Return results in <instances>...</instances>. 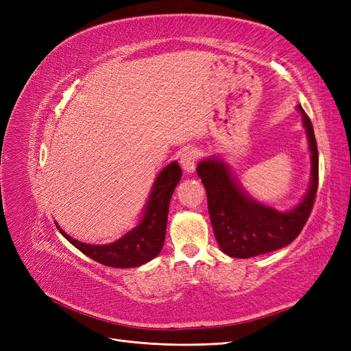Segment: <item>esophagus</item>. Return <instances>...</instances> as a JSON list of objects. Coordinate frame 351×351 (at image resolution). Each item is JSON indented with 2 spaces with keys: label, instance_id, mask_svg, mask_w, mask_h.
<instances>
[{
  "label": "esophagus",
  "instance_id": "34e87169",
  "mask_svg": "<svg viewBox=\"0 0 351 351\" xmlns=\"http://www.w3.org/2000/svg\"><path fill=\"white\" fill-rule=\"evenodd\" d=\"M197 160H198V152L197 150H186L182 154H180V166L184 167V171L191 173L195 171V166H197Z\"/></svg>",
  "mask_w": 351,
  "mask_h": 351
}]
</instances>
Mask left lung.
<instances>
[{"mask_svg":"<svg viewBox=\"0 0 351 351\" xmlns=\"http://www.w3.org/2000/svg\"><path fill=\"white\" fill-rule=\"evenodd\" d=\"M298 109L308 134L312 171L309 189L296 208L282 213L259 204L236 184L228 165L216 157L197 166L207 191L214 236L226 255L251 258L285 247L296 239L311 216L318 191V147L309 117L300 105Z\"/></svg>","mask_w":351,"mask_h":351,"instance_id":"left-lung-1","label":"left lung"}]
</instances>
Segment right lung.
<instances>
[{
	"label": "right lung",
	"mask_w": 351,
	"mask_h": 351,
	"mask_svg": "<svg viewBox=\"0 0 351 351\" xmlns=\"http://www.w3.org/2000/svg\"><path fill=\"white\" fill-rule=\"evenodd\" d=\"M180 178L182 171L178 162H172L163 169L156 178L141 221L137 228L123 234L117 242L109 245H87L73 239L62 229L60 232L78 251L99 264L115 268H132L149 263L160 254L163 247L169 202Z\"/></svg>",
	"instance_id": "add662e5"
}]
</instances>
